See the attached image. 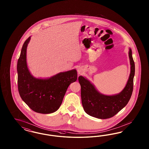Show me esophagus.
Instances as JSON below:
<instances>
[{"label":"esophagus","mask_w":149,"mask_h":149,"mask_svg":"<svg viewBox=\"0 0 149 149\" xmlns=\"http://www.w3.org/2000/svg\"><path fill=\"white\" fill-rule=\"evenodd\" d=\"M77 72H78L79 74H82L83 73V72H84V71H83V70H82V68H78V69H77Z\"/></svg>","instance_id":"1"}]
</instances>
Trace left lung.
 I'll list each match as a JSON object with an SVG mask.
<instances>
[{
	"label": "left lung",
	"mask_w": 149,
	"mask_h": 149,
	"mask_svg": "<svg viewBox=\"0 0 149 149\" xmlns=\"http://www.w3.org/2000/svg\"><path fill=\"white\" fill-rule=\"evenodd\" d=\"M129 57L131 74L126 86L119 94L114 95L100 94L90 81L82 76L79 77V82L81 85L82 104L88 115L100 119L109 118L115 116L128 103L133 90L135 74V64L131 49Z\"/></svg>",
	"instance_id": "1"
}]
</instances>
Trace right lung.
Segmentation results:
<instances>
[{"label": "right lung", "instance_id": "right-lung-1", "mask_svg": "<svg viewBox=\"0 0 149 149\" xmlns=\"http://www.w3.org/2000/svg\"><path fill=\"white\" fill-rule=\"evenodd\" d=\"M30 39L29 37L24 41L17 62L19 94L34 111L41 113H54L62 104L68 86L77 81V70L60 72L48 79L34 77L29 72L26 62L27 47Z\"/></svg>", "mask_w": 149, "mask_h": 149}]
</instances>
